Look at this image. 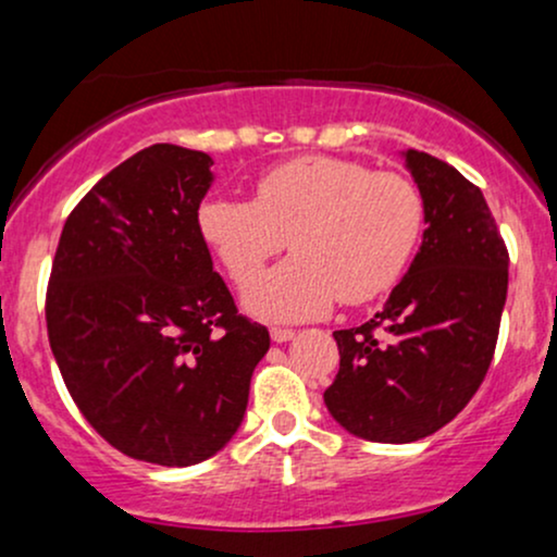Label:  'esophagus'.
<instances>
[{"label": "esophagus", "instance_id": "esophagus-1", "mask_svg": "<svg viewBox=\"0 0 557 557\" xmlns=\"http://www.w3.org/2000/svg\"><path fill=\"white\" fill-rule=\"evenodd\" d=\"M272 341L274 343H287V341H293V337H296V330H287V327H272Z\"/></svg>", "mask_w": 557, "mask_h": 557}]
</instances>
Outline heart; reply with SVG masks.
<instances>
[{
    "label": "heart",
    "mask_w": 557,
    "mask_h": 557,
    "mask_svg": "<svg viewBox=\"0 0 557 557\" xmlns=\"http://www.w3.org/2000/svg\"><path fill=\"white\" fill-rule=\"evenodd\" d=\"M424 222L411 177L337 157L290 159L259 177L253 201L212 196L198 207V233L238 287L292 238L297 257L243 298L264 322H304L337 298L359 306L387 293L411 264Z\"/></svg>",
    "instance_id": "b5f03b06"
}]
</instances>
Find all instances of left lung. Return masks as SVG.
I'll list each match as a JSON object with an SVG mask.
<instances>
[{
    "label": "left lung",
    "instance_id": "1",
    "mask_svg": "<svg viewBox=\"0 0 557 557\" xmlns=\"http://www.w3.org/2000/svg\"><path fill=\"white\" fill-rule=\"evenodd\" d=\"M426 230L385 309L332 332L341 350L324 389L332 419L372 443L430 437L463 411L495 356L508 248L474 183L443 159L408 149Z\"/></svg>",
    "mask_w": 557,
    "mask_h": 557
}]
</instances>
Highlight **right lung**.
Instances as JSON below:
<instances>
[{
	"mask_svg": "<svg viewBox=\"0 0 557 557\" xmlns=\"http://www.w3.org/2000/svg\"><path fill=\"white\" fill-rule=\"evenodd\" d=\"M212 157L138 151L67 216L47 287V332L67 393L136 461H207L238 432L264 324L238 314L198 233Z\"/></svg>",
	"mask_w": 557,
	"mask_h": 557,
	"instance_id": "1",
	"label": "right lung"
}]
</instances>
